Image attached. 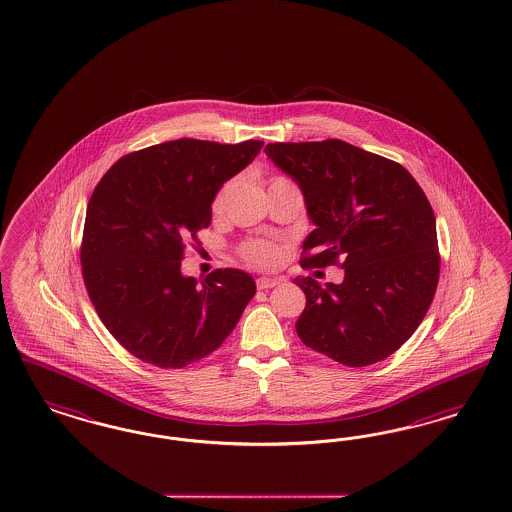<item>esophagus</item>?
I'll return each mask as SVG.
<instances>
[{"instance_id":"1","label":"esophagus","mask_w":512,"mask_h":512,"mask_svg":"<svg viewBox=\"0 0 512 512\" xmlns=\"http://www.w3.org/2000/svg\"><path fill=\"white\" fill-rule=\"evenodd\" d=\"M281 282L282 279H277V277H273V279H271V277H260L256 284H258L260 290H269V288H275V286L281 284Z\"/></svg>"}]
</instances>
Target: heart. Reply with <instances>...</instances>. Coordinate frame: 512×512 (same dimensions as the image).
<instances>
[{"label": "heart", "mask_w": 512, "mask_h": 512, "mask_svg": "<svg viewBox=\"0 0 512 512\" xmlns=\"http://www.w3.org/2000/svg\"><path fill=\"white\" fill-rule=\"evenodd\" d=\"M228 194H230V184L224 186L218 196L215 199V213H222L224 207H226V201H228ZM245 256L252 264L262 265V267H269V265H275L281 260V248L273 243H250L245 248Z\"/></svg>", "instance_id": "1"}]
</instances>
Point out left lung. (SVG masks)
<instances>
[{
	"label": "left lung",
	"mask_w": 512,
	"mask_h": 512,
	"mask_svg": "<svg viewBox=\"0 0 512 512\" xmlns=\"http://www.w3.org/2000/svg\"><path fill=\"white\" fill-rule=\"evenodd\" d=\"M265 154L297 182L314 224L301 265L345 271L339 284L294 279L307 297L299 339L348 367L388 358L420 326L439 281L426 194L403 165L339 139L271 143Z\"/></svg>",
	"instance_id": "1"
}]
</instances>
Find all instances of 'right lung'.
Here are the masks:
<instances>
[{
    "label": "right lung",
    "mask_w": 512,
    "mask_h": 512,
    "mask_svg": "<svg viewBox=\"0 0 512 512\" xmlns=\"http://www.w3.org/2000/svg\"><path fill=\"white\" fill-rule=\"evenodd\" d=\"M262 141L177 139L120 158L86 207L83 277L105 328L135 358L162 369L198 362L237 326L256 282L241 269L205 281L182 275L184 243L209 228L224 182Z\"/></svg>",
    "instance_id": "obj_1"
}]
</instances>
